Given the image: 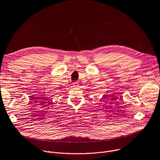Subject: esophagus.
<instances>
[{"instance_id":"1","label":"esophagus","mask_w":160,"mask_h":160,"mask_svg":"<svg viewBox=\"0 0 160 160\" xmlns=\"http://www.w3.org/2000/svg\"><path fill=\"white\" fill-rule=\"evenodd\" d=\"M72 85H73V87L77 88V87L79 86V82H73Z\"/></svg>"}]
</instances>
